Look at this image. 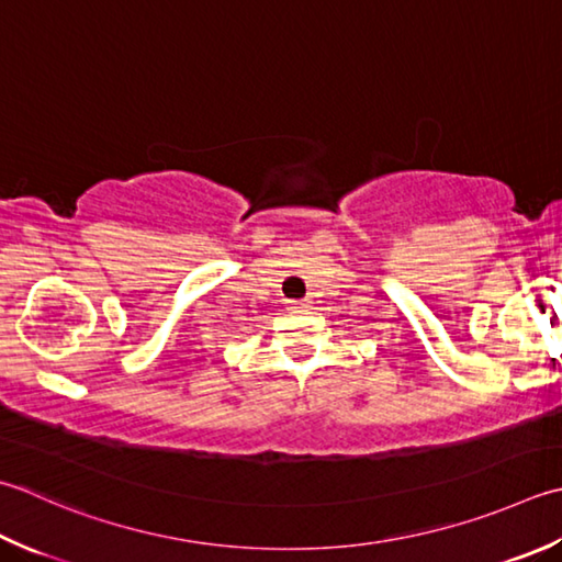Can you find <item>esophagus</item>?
Returning a JSON list of instances; mask_svg holds the SVG:
<instances>
[{"label": "esophagus", "mask_w": 562, "mask_h": 562, "mask_svg": "<svg viewBox=\"0 0 562 562\" xmlns=\"http://www.w3.org/2000/svg\"><path fill=\"white\" fill-rule=\"evenodd\" d=\"M312 306L310 300H288V310L290 312H306Z\"/></svg>", "instance_id": "obj_1"}]
</instances>
